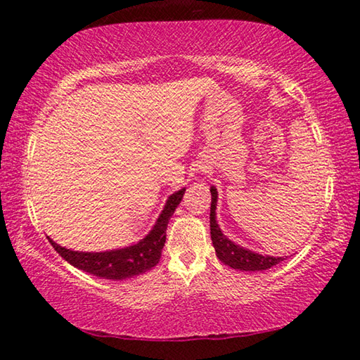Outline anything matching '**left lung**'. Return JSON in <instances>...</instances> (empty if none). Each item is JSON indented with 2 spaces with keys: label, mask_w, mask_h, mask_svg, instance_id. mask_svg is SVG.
I'll use <instances>...</instances> for the list:
<instances>
[{
  "label": "left lung",
  "mask_w": 360,
  "mask_h": 360,
  "mask_svg": "<svg viewBox=\"0 0 360 360\" xmlns=\"http://www.w3.org/2000/svg\"><path fill=\"white\" fill-rule=\"evenodd\" d=\"M216 203L217 192L214 187H211V240L212 246L216 249L217 257L221 259L225 265L235 268V270L262 271L268 270V268H271L273 265H276L283 260V257H270V255H260L248 251V249H243L238 245H235V243H231L229 238H225L216 222Z\"/></svg>",
  "instance_id": "left-lung-1"
}]
</instances>
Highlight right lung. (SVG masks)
Masks as SVG:
<instances>
[{
	"label": "right lung",
	"instance_id": "right-lung-1",
	"mask_svg": "<svg viewBox=\"0 0 360 360\" xmlns=\"http://www.w3.org/2000/svg\"><path fill=\"white\" fill-rule=\"evenodd\" d=\"M184 191L186 188H181L168 198L165 210L158 217L154 229L135 246L106 252H77L58 246L56 243H52V245L66 262H70L79 270L90 273V275L106 279H125L141 275L160 262L162 249L167 241V225L174 210L181 203Z\"/></svg>",
	"mask_w": 360,
	"mask_h": 360
}]
</instances>
